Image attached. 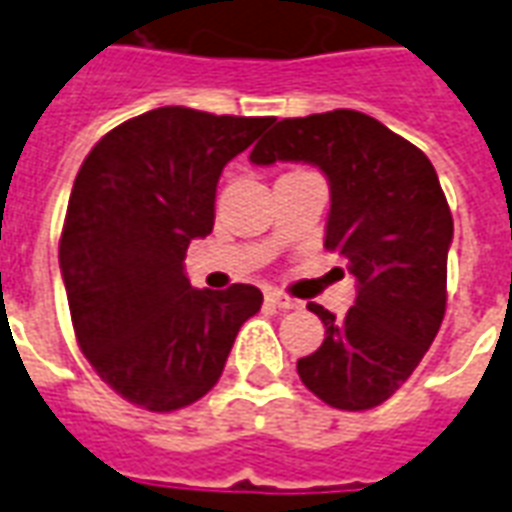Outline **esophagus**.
<instances>
[{"mask_svg": "<svg viewBox=\"0 0 512 512\" xmlns=\"http://www.w3.org/2000/svg\"><path fill=\"white\" fill-rule=\"evenodd\" d=\"M266 301L268 304H274V307H279V310H299L301 307L299 301L290 299V296H285V293H279V290H268Z\"/></svg>", "mask_w": 512, "mask_h": 512, "instance_id": "esophagus-1", "label": "esophagus"}]
</instances>
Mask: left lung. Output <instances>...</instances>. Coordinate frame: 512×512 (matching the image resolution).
Segmentation results:
<instances>
[{"mask_svg":"<svg viewBox=\"0 0 512 512\" xmlns=\"http://www.w3.org/2000/svg\"><path fill=\"white\" fill-rule=\"evenodd\" d=\"M249 158L260 167L315 164L329 180L323 246L354 274L356 301L345 318L310 304L326 337L296 370L329 406H381L444 321L452 213L436 169L419 147L354 109L279 120Z\"/></svg>","mask_w":512,"mask_h":512,"instance_id":"left-lung-1","label":"left lung"}]
</instances>
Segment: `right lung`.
<instances>
[{
  "label": "right lung",
  "mask_w": 512,
  "mask_h": 512,
  "mask_svg": "<svg viewBox=\"0 0 512 512\" xmlns=\"http://www.w3.org/2000/svg\"><path fill=\"white\" fill-rule=\"evenodd\" d=\"M274 117L161 106L101 136L73 180L60 268L79 348L95 373L147 411H178L219 381L263 293L197 290L186 249L216 219L227 161Z\"/></svg>",
  "instance_id": "1"
}]
</instances>
